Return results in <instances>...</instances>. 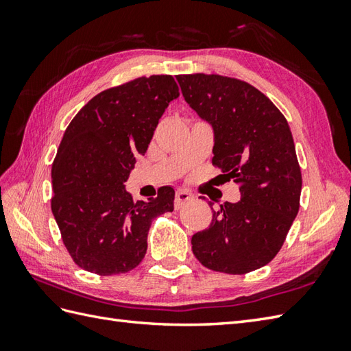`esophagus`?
<instances>
[{
    "label": "esophagus",
    "instance_id": "34e87169",
    "mask_svg": "<svg viewBox=\"0 0 351 351\" xmlns=\"http://www.w3.org/2000/svg\"><path fill=\"white\" fill-rule=\"evenodd\" d=\"M190 200H193V195L189 191H184V190H178L176 195H175V208L176 210H180L185 204H189Z\"/></svg>",
    "mask_w": 351,
    "mask_h": 351
}]
</instances>
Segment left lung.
I'll return each instance as SVG.
<instances>
[{"label": "left lung", "mask_w": 351, "mask_h": 351, "mask_svg": "<svg viewBox=\"0 0 351 351\" xmlns=\"http://www.w3.org/2000/svg\"><path fill=\"white\" fill-rule=\"evenodd\" d=\"M176 80L190 107L213 125V164L241 193L240 202L220 205L208 229L193 235V253L214 271L258 270L278 255L300 208L302 171L287 119L238 78L189 73Z\"/></svg>", "instance_id": "left-lung-1"}]
</instances>
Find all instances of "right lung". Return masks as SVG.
<instances>
[{
  "mask_svg": "<svg viewBox=\"0 0 351 351\" xmlns=\"http://www.w3.org/2000/svg\"><path fill=\"white\" fill-rule=\"evenodd\" d=\"M178 96L171 75L134 78L93 96L66 128L52 162L51 210L64 247L83 270L113 276L136 268L152 220L173 211L171 187L158 189L145 204L134 202L123 182Z\"/></svg>",
  "mask_w": 351,
  "mask_h": 351,
  "instance_id": "1",
  "label": "right lung"
}]
</instances>
